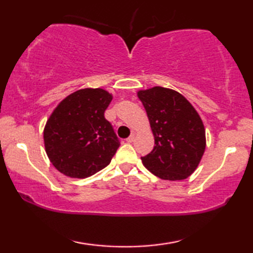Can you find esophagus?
Instances as JSON below:
<instances>
[{"label": "esophagus", "mask_w": 253, "mask_h": 253, "mask_svg": "<svg viewBox=\"0 0 253 253\" xmlns=\"http://www.w3.org/2000/svg\"><path fill=\"white\" fill-rule=\"evenodd\" d=\"M134 140H135V135L131 134V135L126 139V142H127V143H132V142H134Z\"/></svg>", "instance_id": "obj_1"}]
</instances>
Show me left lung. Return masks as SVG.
<instances>
[{
	"label": "left lung",
	"mask_w": 253,
	"mask_h": 253,
	"mask_svg": "<svg viewBox=\"0 0 253 253\" xmlns=\"http://www.w3.org/2000/svg\"><path fill=\"white\" fill-rule=\"evenodd\" d=\"M155 138L153 151L142 157L145 168L162 179L187 178L205 149V129L199 114L181 93L154 87L138 91Z\"/></svg>",
	"instance_id": "1"
}]
</instances>
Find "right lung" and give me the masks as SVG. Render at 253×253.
Masks as SVG:
<instances>
[{"instance_id": "1", "label": "right lung", "mask_w": 253, "mask_h": 253, "mask_svg": "<svg viewBox=\"0 0 253 253\" xmlns=\"http://www.w3.org/2000/svg\"><path fill=\"white\" fill-rule=\"evenodd\" d=\"M113 97L104 89H81L53 110L43 132L45 152L59 172L85 178L109 164L119 147L105 110Z\"/></svg>"}]
</instances>
